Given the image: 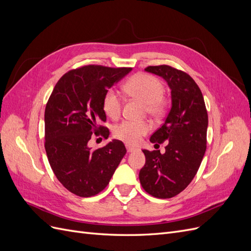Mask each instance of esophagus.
<instances>
[{
    "label": "esophagus",
    "instance_id": "obj_1",
    "mask_svg": "<svg viewBox=\"0 0 251 251\" xmlns=\"http://www.w3.org/2000/svg\"><path fill=\"white\" fill-rule=\"evenodd\" d=\"M126 148L127 153H132V151H137V149L133 148V147H130V146H126Z\"/></svg>",
    "mask_w": 251,
    "mask_h": 251
}]
</instances>
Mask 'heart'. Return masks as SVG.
I'll return each instance as SVG.
<instances>
[{"label": "heart", "instance_id": "1", "mask_svg": "<svg viewBox=\"0 0 251 251\" xmlns=\"http://www.w3.org/2000/svg\"><path fill=\"white\" fill-rule=\"evenodd\" d=\"M125 92L133 98L146 104L147 112L151 116H159L164 110V100L162 98V82L153 75L138 73L128 79L124 86ZM102 109L112 119L120 116L123 102L120 96L114 89H109L102 97ZM151 130L148 123H134L124 121L117 125L113 130L114 137L128 144H137L144 135Z\"/></svg>", "mask_w": 251, "mask_h": 251}]
</instances>
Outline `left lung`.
Masks as SVG:
<instances>
[{
    "label": "left lung",
    "instance_id": "8db88e82",
    "mask_svg": "<svg viewBox=\"0 0 251 251\" xmlns=\"http://www.w3.org/2000/svg\"><path fill=\"white\" fill-rule=\"evenodd\" d=\"M146 71L168 82L172 108L150 139L156 144L166 141L165 153L142 150L146 164L139 180L148 194L169 199L185 189L200 168L206 151L208 116L201 90L187 73L168 65L150 66Z\"/></svg>",
    "mask_w": 251,
    "mask_h": 251
}]
</instances>
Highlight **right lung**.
<instances>
[{"label":"right lung","instance_id":"1","mask_svg":"<svg viewBox=\"0 0 251 251\" xmlns=\"http://www.w3.org/2000/svg\"><path fill=\"white\" fill-rule=\"evenodd\" d=\"M131 70L83 66L64 74L49 97L45 109V150L56 178L74 195L86 198L103 191L126 153L120 140L97 150L89 148L88 142L93 133L109 137V128L98 126L107 120L102 97Z\"/></svg>","mask_w":251,"mask_h":251}]
</instances>
